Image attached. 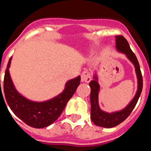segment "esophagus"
<instances>
[{
	"instance_id": "34e87169",
	"label": "esophagus",
	"mask_w": 151,
	"mask_h": 151,
	"mask_svg": "<svg viewBox=\"0 0 151 151\" xmlns=\"http://www.w3.org/2000/svg\"><path fill=\"white\" fill-rule=\"evenodd\" d=\"M91 81V73L89 71L85 70L81 73V81L82 82H89Z\"/></svg>"
}]
</instances>
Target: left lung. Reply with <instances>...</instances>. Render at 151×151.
Here are the masks:
<instances>
[{
  "label": "left lung",
  "mask_w": 151,
  "mask_h": 151,
  "mask_svg": "<svg viewBox=\"0 0 151 151\" xmlns=\"http://www.w3.org/2000/svg\"><path fill=\"white\" fill-rule=\"evenodd\" d=\"M116 48L117 50L126 55L127 58L133 63L136 69V76L138 80V88L135 96L129 104L123 110L113 113H106L99 108V85L98 83V78L96 75L94 76V79L89 83L91 87V118L94 124L98 126L103 128H113L121 124L124 122L131 114L134 107L136 106L138 99L140 96L142 89H143V78L140 71L139 64L137 58L130 48L128 41L123 36L116 37Z\"/></svg>",
  "instance_id": "obj_1"
}]
</instances>
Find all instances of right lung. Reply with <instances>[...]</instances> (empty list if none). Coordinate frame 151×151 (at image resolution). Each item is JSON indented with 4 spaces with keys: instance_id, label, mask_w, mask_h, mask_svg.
I'll list each match as a JSON object with an SVG mask.
<instances>
[{
    "instance_id": "right-lung-1",
    "label": "right lung",
    "mask_w": 151,
    "mask_h": 151,
    "mask_svg": "<svg viewBox=\"0 0 151 151\" xmlns=\"http://www.w3.org/2000/svg\"><path fill=\"white\" fill-rule=\"evenodd\" d=\"M11 60L12 59L8 61L4 78V92L9 107L19 118L29 126L41 129L50 125L60 116L69 99L74 94L80 85L81 77L68 81L63 92L53 99L45 102H34L26 99L15 89L9 73ZM1 94V86L0 96Z\"/></svg>"
}]
</instances>
